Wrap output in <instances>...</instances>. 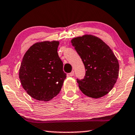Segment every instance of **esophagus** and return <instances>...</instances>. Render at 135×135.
<instances>
[{
  "label": "esophagus",
  "instance_id": "obj_1",
  "mask_svg": "<svg viewBox=\"0 0 135 135\" xmlns=\"http://www.w3.org/2000/svg\"><path fill=\"white\" fill-rule=\"evenodd\" d=\"M69 76H71V77L73 76V75H74V71H72L71 73H70L69 74Z\"/></svg>",
  "mask_w": 135,
  "mask_h": 135
}]
</instances>
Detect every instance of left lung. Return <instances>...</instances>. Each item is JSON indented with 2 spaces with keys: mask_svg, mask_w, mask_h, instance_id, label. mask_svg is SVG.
<instances>
[{
  "mask_svg": "<svg viewBox=\"0 0 135 135\" xmlns=\"http://www.w3.org/2000/svg\"><path fill=\"white\" fill-rule=\"evenodd\" d=\"M71 43L86 70L84 78L77 79L81 91L93 98L107 95L119 76V61L113 51L102 40L92 35L74 38Z\"/></svg>",
  "mask_w": 135,
  "mask_h": 135,
  "instance_id": "1",
  "label": "left lung"
}]
</instances>
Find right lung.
Listing matches in <instances>:
<instances>
[{"mask_svg":"<svg viewBox=\"0 0 135 135\" xmlns=\"http://www.w3.org/2000/svg\"><path fill=\"white\" fill-rule=\"evenodd\" d=\"M58 41L32 45L24 55L19 78L27 94L38 101H48L60 93L66 74L58 56Z\"/></svg>","mask_w":135,"mask_h":135,"instance_id":"1","label":"right lung"}]
</instances>
